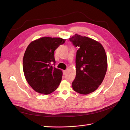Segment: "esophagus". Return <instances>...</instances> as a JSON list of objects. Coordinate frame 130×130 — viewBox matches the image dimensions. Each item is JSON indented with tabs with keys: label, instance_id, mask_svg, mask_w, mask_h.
<instances>
[{
	"label": "esophagus",
	"instance_id": "1",
	"mask_svg": "<svg viewBox=\"0 0 130 130\" xmlns=\"http://www.w3.org/2000/svg\"><path fill=\"white\" fill-rule=\"evenodd\" d=\"M63 74L64 75H66V74L67 73V70H63Z\"/></svg>",
	"mask_w": 130,
	"mask_h": 130
}]
</instances>
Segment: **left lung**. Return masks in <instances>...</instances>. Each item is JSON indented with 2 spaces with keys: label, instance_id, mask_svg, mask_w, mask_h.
Wrapping results in <instances>:
<instances>
[{
  "label": "left lung",
  "instance_id": "8db88e82",
  "mask_svg": "<svg viewBox=\"0 0 130 130\" xmlns=\"http://www.w3.org/2000/svg\"><path fill=\"white\" fill-rule=\"evenodd\" d=\"M69 40L78 48L72 87L77 93L86 95L95 91L103 82L107 69V56L103 45L92 38L76 34Z\"/></svg>",
  "mask_w": 130,
  "mask_h": 130
}]
</instances>
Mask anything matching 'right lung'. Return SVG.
<instances>
[{
  "label": "right lung",
  "instance_id": "add662e5",
  "mask_svg": "<svg viewBox=\"0 0 130 130\" xmlns=\"http://www.w3.org/2000/svg\"><path fill=\"white\" fill-rule=\"evenodd\" d=\"M65 42L61 38L42 37L27 47L23 57V72L27 82L36 92L49 94L58 87L62 72L54 67V52Z\"/></svg>",
  "mask_w": 130,
  "mask_h": 130
}]
</instances>
